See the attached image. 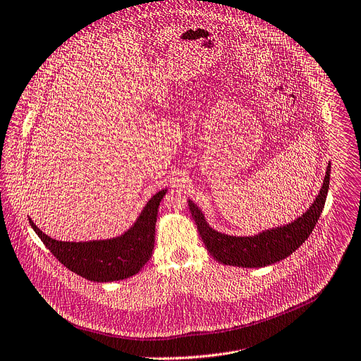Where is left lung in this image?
I'll list each match as a JSON object with an SVG mask.
<instances>
[{"label": "left lung", "instance_id": "obj_1", "mask_svg": "<svg viewBox=\"0 0 361 361\" xmlns=\"http://www.w3.org/2000/svg\"><path fill=\"white\" fill-rule=\"evenodd\" d=\"M331 162L325 171L322 187L311 207L293 221L268 228L255 236H228L212 228L202 210L188 200L190 212L197 231L210 255L223 265L242 268H262L288 257L312 233L322 213L330 185Z\"/></svg>", "mask_w": 361, "mask_h": 361}]
</instances>
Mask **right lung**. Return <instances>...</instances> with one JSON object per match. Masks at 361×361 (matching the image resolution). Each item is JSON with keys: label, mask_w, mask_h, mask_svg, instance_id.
Masks as SVG:
<instances>
[{"label": "right lung", "mask_w": 361, "mask_h": 361, "mask_svg": "<svg viewBox=\"0 0 361 361\" xmlns=\"http://www.w3.org/2000/svg\"><path fill=\"white\" fill-rule=\"evenodd\" d=\"M167 188L154 194L137 221L112 239L61 242L51 239L28 219L31 227L61 265L93 282H112L137 275L149 260L155 242L158 206Z\"/></svg>", "instance_id": "1"}]
</instances>
